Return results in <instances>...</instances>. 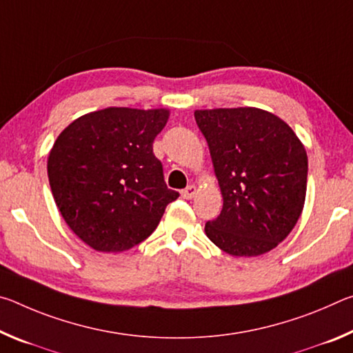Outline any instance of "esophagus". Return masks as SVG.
Wrapping results in <instances>:
<instances>
[{
  "instance_id": "obj_1",
  "label": "esophagus",
  "mask_w": 353,
  "mask_h": 353,
  "mask_svg": "<svg viewBox=\"0 0 353 353\" xmlns=\"http://www.w3.org/2000/svg\"><path fill=\"white\" fill-rule=\"evenodd\" d=\"M196 193H198V188H196L194 185H188L187 188L182 190L181 194H182L183 199H191V198H194Z\"/></svg>"
}]
</instances>
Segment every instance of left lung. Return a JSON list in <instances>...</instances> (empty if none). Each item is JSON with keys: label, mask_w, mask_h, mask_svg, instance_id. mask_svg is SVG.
<instances>
[{"label": "left lung", "mask_w": 353, "mask_h": 353, "mask_svg": "<svg viewBox=\"0 0 353 353\" xmlns=\"http://www.w3.org/2000/svg\"><path fill=\"white\" fill-rule=\"evenodd\" d=\"M194 119L224 201L205 235L234 256L270 252L294 229L305 204L302 141L283 119L256 107L196 110Z\"/></svg>", "instance_id": "left-lung-1"}]
</instances>
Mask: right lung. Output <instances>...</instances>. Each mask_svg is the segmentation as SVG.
<instances>
[{"instance_id": "add662e5", "label": "right lung", "mask_w": 353, "mask_h": 353, "mask_svg": "<svg viewBox=\"0 0 353 353\" xmlns=\"http://www.w3.org/2000/svg\"><path fill=\"white\" fill-rule=\"evenodd\" d=\"M168 109L107 107L68 124L48 155V177L65 223L98 252H123L152 234L168 190L152 143Z\"/></svg>"}]
</instances>
